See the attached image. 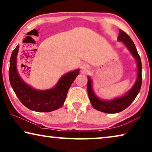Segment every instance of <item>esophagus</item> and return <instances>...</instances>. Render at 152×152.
<instances>
[{
  "mask_svg": "<svg viewBox=\"0 0 152 152\" xmlns=\"http://www.w3.org/2000/svg\"><path fill=\"white\" fill-rule=\"evenodd\" d=\"M81 69H83V70H86V69H88V66L86 65V64H83L81 65Z\"/></svg>",
  "mask_w": 152,
  "mask_h": 152,
  "instance_id": "34e87169",
  "label": "esophagus"
}]
</instances>
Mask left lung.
Here are the masks:
<instances>
[{
	"label": "left lung",
	"instance_id": "8db88e82",
	"mask_svg": "<svg viewBox=\"0 0 152 152\" xmlns=\"http://www.w3.org/2000/svg\"><path fill=\"white\" fill-rule=\"evenodd\" d=\"M119 42H123L126 47L131 53L132 57L135 59L137 66V76L136 81L132 88L129 91L118 97H115L110 100H105L99 98L96 95L93 88L92 79L88 76L87 91L89 99L92 106L95 110L100 112L108 113V114H115L123 111L128 107L134 99L138 95L141 89L142 83V65L141 58L136 49L135 45L132 42L129 36L121 30H119V35L118 37Z\"/></svg>",
	"mask_w": 152,
	"mask_h": 152
}]
</instances>
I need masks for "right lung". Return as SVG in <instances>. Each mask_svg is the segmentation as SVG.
I'll return each mask as SVG.
<instances>
[{
    "instance_id": "right-lung-1",
    "label": "right lung",
    "mask_w": 152,
    "mask_h": 152,
    "mask_svg": "<svg viewBox=\"0 0 152 152\" xmlns=\"http://www.w3.org/2000/svg\"><path fill=\"white\" fill-rule=\"evenodd\" d=\"M19 45L12 52L9 66V80L11 87L20 102L26 107L39 112H49L63 105L72 83L79 74L80 69L69 72L62 76L54 87L47 90H37L24 81L17 68Z\"/></svg>"
}]
</instances>
